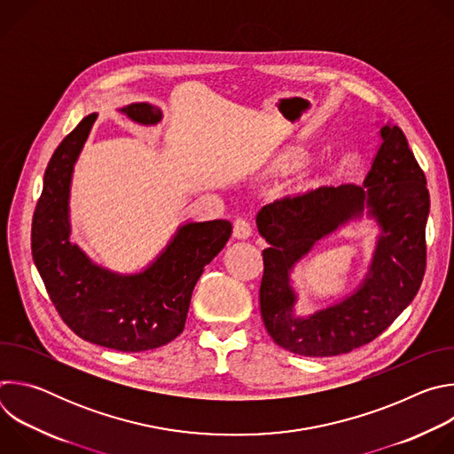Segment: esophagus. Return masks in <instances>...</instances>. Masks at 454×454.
<instances>
[{
    "label": "esophagus",
    "instance_id": "1",
    "mask_svg": "<svg viewBox=\"0 0 454 454\" xmlns=\"http://www.w3.org/2000/svg\"><path fill=\"white\" fill-rule=\"evenodd\" d=\"M233 237H235V239H240V240L251 237V224L247 223V219L239 217V219L233 223Z\"/></svg>",
    "mask_w": 454,
    "mask_h": 454
}]
</instances>
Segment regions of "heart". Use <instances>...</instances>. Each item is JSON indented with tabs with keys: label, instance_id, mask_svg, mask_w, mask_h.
<instances>
[{
	"label": "heart",
	"instance_id": "obj_1",
	"mask_svg": "<svg viewBox=\"0 0 454 454\" xmlns=\"http://www.w3.org/2000/svg\"><path fill=\"white\" fill-rule=\"evenodd\" d=\"M305 160H307L305 151L293 147V149H289V151H286V153L282 154V158H280V165H282V167H286V168H296V167L303 165V163H305Z\"/></svg>",
	"mask_w": 454,
	"mask_h": 454
}]
</instances>
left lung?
<instances>
[{
  "label": "left lung",
  "mask_w": 454,
  "mask_h": 454,
  "mask_svg": "<svg viewBox=\"0 0 454 454\" xmlns=\"http://www.w3.org/2000/svg\"><path fill=\"white\" fill-rule=\"evenodd\" d=\"M379 135L380 145L361 186H321L256 214L258 233L270 242L262 251L261 314L273 341L293 354L329 357L370 343L392 325L422 284L426 176L397 125H382ZM364 213L380 226V237L364 282L341 302L298 317L290 284L294 266L321 238Z\"/></svg>",
  "instance_id": "left-lung-1"
}]
</instances>
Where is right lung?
Returning <instances> with one entry per match:
<instances>
[{"instance_id":"right-lung-1","label":"right lung","mask_w":454,"mask_h":454,"mask_svg":"<svg viewBox=\"0 0 454 454\" xmlns=\"http://www.w3.org/2000/svg\"><path fill=\"white\" fill-rule=\"evenodd\" d=\"M118 111L142 125H156L163 116L147 102ZM95 120L97 113L82 118L46 167L32 223L34 262L51 303L79 338L120 352L153 350L183 333L192 291L226 246L231 224L184 223L140 273L121 275L95 264L70 240L74 167Z\"/></svg>"}]
</instances>
